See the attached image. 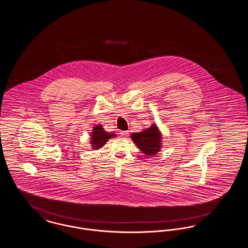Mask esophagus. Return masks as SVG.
<instances>
[{"mask_svg":"<svg viewBox=\"0 0 248 248\" xmlns=\"http://www.w3.org/2000/svg\"><path fill=\"white\" fill-rule=\"evenodd\" d=\"M121 136L124 138H127L129 136V131H121Z\"/></svg>","mask_w":248,"mask_h":248,"instance_id":"34e87169","label":"esophagus"}]
</instances>
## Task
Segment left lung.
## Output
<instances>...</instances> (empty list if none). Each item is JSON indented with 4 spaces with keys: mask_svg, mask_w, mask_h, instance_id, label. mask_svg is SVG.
<instances>
[{
    "mask_svg": "<svg viewBox=\"0 0 248 248\" xmlns=\"http://www.w3.org/2000/svg\"><path fill=\"white\" fill-rule=\"evenodd\" d=\"M131 139L146 156L156 155L163 147V135L155 124L140 133H133Z\"/></svg>",
    "mask_w": 248,
    "mask_h": 248,
    "instance_id": "left-lung-1",
    "label": "left lung"
}]
</instances>
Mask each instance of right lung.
Instances as JSON below:
<instances>
[{
    "label": "right lung",
    "mask_w": 248,
    "mask_h": 248,
    "mask_svg": "<svg viewBox=\"0 0 248 248\" xmlns=\"http://www.w3.org/2000/svg\"><path fill=\"white\" fill-rule=\"evenodd\" d=\"M116 134L108 133L103 128L101 124L94 125L90 135V144L93 150L101 149L107 141L112 138H115Z\"/></svg>",
    "instance_id": "1"
}]
</instances>
